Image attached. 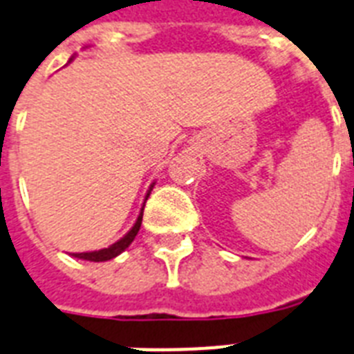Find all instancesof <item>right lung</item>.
I'll use <instances>...</instances> for the list:
<instances>
[{"label":"right lung","mask_w":354,"mask_h":354,"mask_svg":"<svg viewBox=\"0 0 354 354\" xmlns=\"http://www.w3.org/2000/svg\"><path fill=\"white\" fill-rule=\"evenodd\" d=\"M152 187V185H151ZM151 192H147V196H145V202H147V198ZM143 207H145V203H143ZM143 207H142V212H140V216H138L136 223H134V227H132L131 231L125 234V236L122 238V240H118L116 243H112L111 247H107V249H100V251H93V252H73V257L76 258H82V260H88V261H107V260H112V258H116L120 252H123L125 249H127L129 245L132 243V240L136 238L138 231H140V227H142V218H143Z\"/></svg>","instance_id":"1"}]
</instances>
